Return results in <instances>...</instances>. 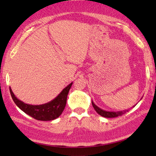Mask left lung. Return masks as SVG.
I'll list each match as a JSON object with an SVG mask.
<instances>
[{"label": "left lung", "instance_id": "1", "mask_svg": "<svg viewBox=\"0 0 156 156\" xmlns=\"http://www.w3.org/2000/svg\"><path fill=\"white\" fill-rule=\"evenodd\" d=\"M92 104H93V106L94 109L95 110L97 113H98L99 115H100L101 116L104 117H108V118H111V117H116L118 116H121L122 115H124V113H126V112L129 111V109L127 110H124V111H104V110L101 109L100 108H99L98 106H96L94 102L92 101ZM135 105V106H136ZM133 106V107H134Z\"/></svg>", "mask_w": 156, "mask_h": 156}]
</instances>
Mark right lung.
Wrapping results in <instances>:
<instances>
[{"label": "right lung", "instance_id": "add662e5", "mask_svg": "<svg viewBox=\"0 0 156 156\" xmlns=\"http://www.w3.org/2000/svg\"><path fill=\"white\" fill-rule=\"evenodd\" d=\"M73 82L63 88V90L53 100L41 105H31L25 104L17 99L11 88H9V91L14 103L24 113L37 120L50 121L57 119L62 113L65 108L68 92Z\"/></svg>", "mask_w": 156, "mask_h": 156}]
</instances>
